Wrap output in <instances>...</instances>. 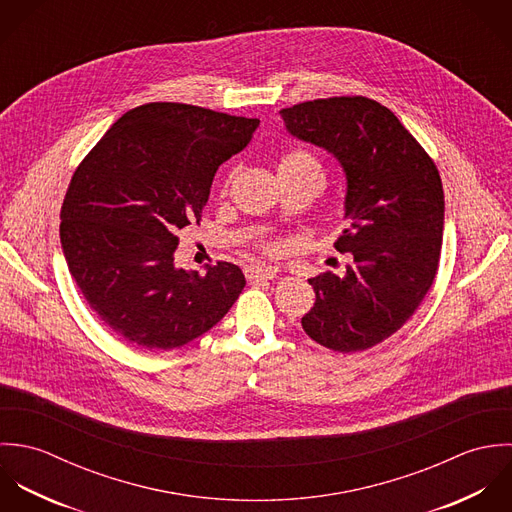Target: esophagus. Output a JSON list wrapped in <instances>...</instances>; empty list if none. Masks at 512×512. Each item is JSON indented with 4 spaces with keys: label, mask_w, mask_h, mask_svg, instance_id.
<instances>
[{
    "label": "esophagus",
    "mask_w": 512,
    "mask_h": 512,
    "mask_svg": "<svg viewBox=\"0 0 512 512\" xmlns=\"http://www.w3.org/2000/svg\"><path fill=\"white\" fill-rule=\"evenodd\" d=\"M245 277L249 281H271L277 277V269L273 267H261V265H251L245 269Z\"/></svg>",
    "instance_id": "esophagus-1"
}]
</instances>
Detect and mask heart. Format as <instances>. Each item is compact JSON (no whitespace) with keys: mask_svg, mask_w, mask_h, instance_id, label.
<instances>
[{"mask_svg":"<svg viewBox=\"0 0 512 512\" xmlns=\"http://www.w3.org/2000/svg\"><path fill=\"white\" fill-rule=\"evenodd\" d=\"M283 170L312 172V174H318V176L324 178L320 162H318L310 152H307V150H295V152L285 154V156L279 160V172H283Z\"/></svg>","mask_w":512,"mask_h":512,"instance_id":"heart-1","label":"heart"}]
</instances>
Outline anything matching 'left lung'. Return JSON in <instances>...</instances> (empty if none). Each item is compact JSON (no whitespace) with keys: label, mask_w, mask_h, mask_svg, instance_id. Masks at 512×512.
Returning a JSON list of instances; mask_svg holds the SVG:
<instances>
[{"label":"left lung","mask_w":512,"mask_h":512,"mask_svg":"<svg viewBox=\"0 0 512 512\" xmlns=\"http://www.w3.org/2000/svg\"><path fill=\"white\" fill-rule=\"evenodd\" d=\"M281 116L289 134L338 160L348 225L334 245L354 259L340 277L308 279L316 301L301 324L330 350L372 348L406 324L433 285L445 215L439 172L398 116L372 99H318Z\"/></svg>","instance_id":"left-lung-1"}]
</instances>
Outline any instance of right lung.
<instances>
[{
    "instance_id": "add662e5",
    "label": "right lung",
    "mask_w": 512,
    "mask_h": 512,
    "mask_svg": "<svg viewBox=\"0 0 512 512\" xmlns=\"http://www.w3.org/2000/svg\"><path fill=\"white\" fill-rule=\"evenodd\" d=\"M257 118L150 103L122 114L81 162L61 207L69 271L104 324L146 350L180 348L213 328L245 275L233 263L176 267L178 231L202 219L217 168Z\"/></svg>"
}]
</instances>
